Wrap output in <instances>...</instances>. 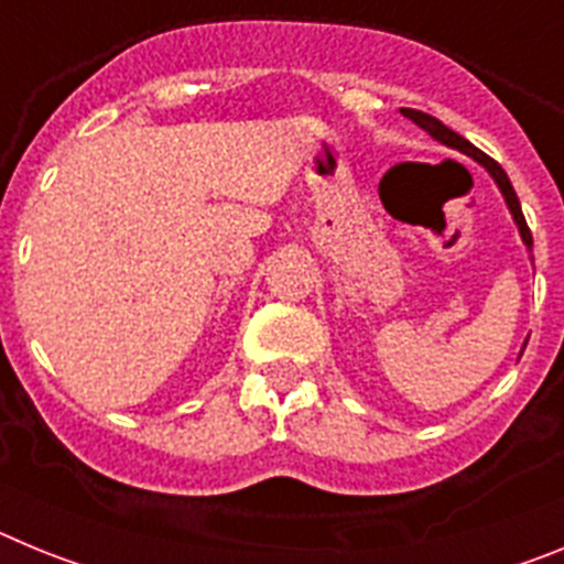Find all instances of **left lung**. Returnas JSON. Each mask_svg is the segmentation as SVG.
<instances>
[{
    "mask_svg": "<svg viewBox=\"0 0 564 564\" xmlns=\"http://www.w3.org/2000/svg\"><path fill=\"white\" fill-rule=\"evenodd\" d=\"M401 112L406 115L410 121H415L421 129H426V132H430L432 138H435V141H441L443 147H452V149H457V152L468 154V158H475V161L480 163V166L486 169V172L491 174V177H495V183H497V186H500L502 197H506V203H508V212H511V217H514L517 228H520L522 242H525V248H528V251H531V246H534V237H531V231H528V223H525V217H522V208H520V200H517L514 186H511V181H508V174L502 172L500 163L491 161V158H488L486 152H480V149H477L475 143H468L466 138H463V134L452 132V129L446 127V123H441V121H437V118H432V115L421 112V109H401Z\"/></svg>",
    "mask_w": 564,
    "mask_h": 564,
    "instance_id": "obj_1",
    "label": "left lung"
}]
</instances>
